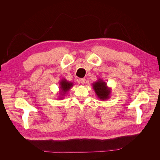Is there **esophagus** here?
<instances>
[{
    "label": "esophagus",
    "instance_id": "34e87169",
    "mask_svg": "<svg viewBox=\"0 0 160 160\" xmlns=\"http://www.w3.org/2000/svg\"><path fill=\"white\" fill-rule=\"evenodd\" d=\"M80 82L81 83H82V84H83V83H86V79L85 78H80Z\"/></svg>",
    "mask_w": 160,
    "mask_h": 160
}]
</instances>
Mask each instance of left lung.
Returning a JSON list of instances; mask_svg holds the SVG:
<instances>
[{
	"mask_svg": "<svg viewBox=\"0 0 160 160\" xmlns=\"http://www.w3.org/2000/svg\"><path fill=\"white\" fill-rule=\"evenodd\" d=\"M92 86L98 98L105 101L110 98L112 89L107 86V83L102 79H98L97 81L92 83Z\"/></svg>",
	"mask_w": 160,
	"mask_h": 160,
	"instance_id": "left-lung-1",
	"label": "left lung"
}]
</instances>
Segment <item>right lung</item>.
<instances>
[{
	"instance_id": "1",
	"label": "right lung",
	"mask_w": 160,
	"mask_h": 160,
	"mask_svg": "<svg viewBox=\"0 0 160 160\" xmlns=\"http://www.w3.org/2000/svg\"><path fill=\"white\" fill-rule=\"evenodd\" d=\"M74 83L72 82L67 81L65 78H63L60 82V96H58L60 100L63 99L67 92L73 86Z\"/></svg>"
}]
</instances>
